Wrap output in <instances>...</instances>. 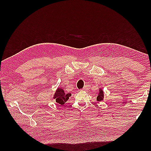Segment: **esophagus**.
Listing matches in <instances>:
<instances>
[{
	"label": "esophagus",
	"instance_id": "esophagus-1",
	"mask_svg": "<svg viewBox=\"0 0 151 151\" xmlns=\"http://www.w3.org/2000/svg\"><path fill=\"white\" fill-rule=\"evenodd\" d=\"M88 87H87V86H85V87H84V88H83V89H82V90L83 91H88Z\"/></svg>",
	"mask_w": 151,
	"mask_h": 151
}]
</instances>
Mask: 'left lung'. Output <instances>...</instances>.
Listing matches in <instances>:
<instances>
[{
  "mask_svg": "<svg viewBox=\"0 0 151 151\" xmlns=\"http://www.w3.org/2000/svg\"><path fill=\"white\" fill-rule=\"evenodd\" d=\"M104 98V93H103V91H102V90H101L99 91V93L97 96V100L99 101H101L102 99H103Z\"/></svg>",
  "mask_w": 151,
  "mask_h": 151,
  "instance_id": "8db88e82",
  "label": "left lung"
}]
</instances>
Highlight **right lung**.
Here are the masks:
<instances>
[{"label": "right lung", "mask_w": 151, "mask_h": 151, "mask_svg": "<svg viewBox=\"0 0 151 151\" xmlns=\"http://www.w3.org/2000/svg\"><path fill=\"white\" fill-rule=\"evenodd\" d=\"M71 96L70 93H66L62 89L58 88L57 89L55 95L54 96V99H55L56 102L61 105H63L65 102L68 100L69 97Z\"/></svg>", "instance_id": "add662e5"}]
</instances>
